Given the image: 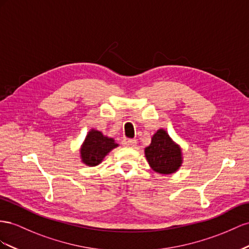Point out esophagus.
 Returning a JSON list of instances; mask_svg holds the SVG:
<instances>
[{"label":"esophagus","instance_id":"1","mask_svg":"<svg viewBox=\"0 0 249 249\" xmlns=\"http://www.w3.org/2000/svg\"><path fill=\"white\" fill-rule=\"evenodd\" d=\"M122 145L126 147H134L137 145V141L131 139H124L122 140Z\"/></svg>","mask_w":249,"mask_h":249}]
</instances>
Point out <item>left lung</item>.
Returning a JSON list of instances; mask_svg holds the SVG:
<instances>
[{
	"label": "left lung",
	"mask_w": 249,
	"mask_h": 249,
	"mask_svg": "<svg viewBox=\"0 0 249 249\" xmlns=\"http://www.w3.org/2000/svg\"><path fill=\"white\" fill-rule=\"evenodd\" d=\"M145 155L150 167L160 174L174 173L181 165L180 149L164 129L156 131L151 144L145 149Z\"/></svg>",
	"instance_id": "1"
}]
</instances>
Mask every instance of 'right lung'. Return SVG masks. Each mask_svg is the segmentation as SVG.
<instances>
[{
    "instance_id": "add662e5",
    "label": "right lung",
    "mask_w": 249,
    "mask_h": 249,
    "mask_svg": "<svg viewBox=\"0 0 249 249\" xmlns=\"http://www.w3.org/2000/svg\"><path fill=\"white\" fill-rule=\"evenodd\" d=\"M118 146L112 139L104 137L100 131L90 130L81 147V158L85 165L97 166L100 164L111 149Z\"/></svg>"
}]
</instances>
